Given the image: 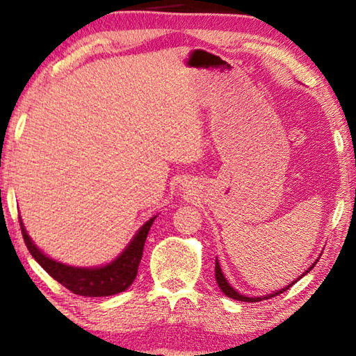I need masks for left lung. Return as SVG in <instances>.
<instances>
[{"label":"left lung","instance_id":"obj_1","mask_svg":"<svg viewBox=\"0 0 356 356\" xmlns=\"http://www.w3.org/2000/svg\"><path fill=\"white\" fill-rule=\"evenodd\" d=\"M318 261V260H316ZM316 261L312 264L311 268H309L303 275H306L309 270H312V268L315 266L316 264ZM301 275V277H303ZM300 277V278H301ZM300 278H297V280H300ZM216 280H217V284H218V287H220L222 289V292L226 295V297H229V298H232V300H238V301H248V303H257V301H261V300H264V298H270V297H275V295H278V293H282V292H284V291H287L289 289V287L292 286V284H295L297 283V280H295V282H292L291 284H287L284 289H282V291H277V292H274V293H270V295H268V297H254V298H249V297H245V295H240L236 289H234V287H231L229 286V283L226 282V278L223 277V274H222V269H220V264H218V261L216 260Z\"/></svg>","mask_w":356,"mask_h":356}]
</instances>
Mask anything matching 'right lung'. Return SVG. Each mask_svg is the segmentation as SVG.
Here are the masks:
<instances>
[{
  "label": "right lung",
  "mask_w": 356,
  "mask_h": 356,
  "mask_svg": "<svg viewBox=\"0 0 356 356\" xmlns=\"http://www.w3.org/2000/svg\"><path fill=\"white\" fill-rule=\"evenodd\" d=\"M154 218L156 217L149 218V220L142 226L131 240V243L127 246L125 251L120 254L115 261L107 264V266L95 269L72 268L67 266V264L49 259V257H45L40 249L33 245V241L30 240L21 218L19 226L22 238H24V243L29 249V252L32 254L33 259L41 264L42 269L47 272L51 278H55L58 283H61L73 293L82 295V297H108V295L124 292L127 287H130V284L134 282L142 259L143 245H145L148 231L151 228V225H153Z\"/></svg>",
  "instance_id": "1"
}]
</instances>
